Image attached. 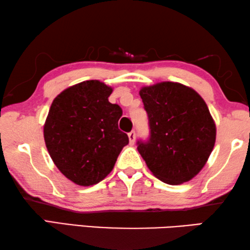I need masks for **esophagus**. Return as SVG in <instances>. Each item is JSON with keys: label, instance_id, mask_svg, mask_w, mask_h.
<instances>
[{"label": "esophagus", "instance_id": "esophagus-1", "mask_svg": "<svg viewBox=\"0 0 250 250\" xmlns=\"http://www.w3.org/2000/svg\"><path fill=\"white\" fill-rule=\"evenodd\" d=\"M128 137H129V141H130L131 145H134V142H135V132H134V131H131V132H129Z\"/></svg>", "mask_w": 250, "mask_h": 250}]
</instances>
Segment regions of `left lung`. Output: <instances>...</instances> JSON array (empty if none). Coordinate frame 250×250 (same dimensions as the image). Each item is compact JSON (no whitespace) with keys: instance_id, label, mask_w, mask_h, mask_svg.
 I'll use <instances>...</instances> for the list:
<instances>
[{"instance_id":"left-lung-1","label":"left lung","mask_w":250,"mask_h":250,"mask_svg":"<svg viewBox=\"0 0 250 250\" xmlns=\"http://www.w3.org/2000/svg\"><path fill=\"white\" fill-rule=\"evenodd\" d=\"M139 94L149 118L150 137L137 145L149 170L171 185L192 180L206 164L216 140L205 101L192 88L172 82L143 87Z\"/></svg>"}]
</instances>
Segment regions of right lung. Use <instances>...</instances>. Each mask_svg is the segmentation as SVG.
Returning <instances> with one entry per match:
<instances>
[{"mask_svg":"<svg viewBox=\"0 0 250 250\" xmlns=\"http://www.w3.org/2000/svg\"><path fill=\"white\" fill-rule=\"evenodd\" d=\"M111 92L99 80H86L62 91L50 105L46 147L58 170L77 185L103 181L129 143L118 128L122 109L108 100Z\"/></svg>","mask_w":250,"mask_h":250,"instance_id":"1","label":"right lung"}]
</instances>
